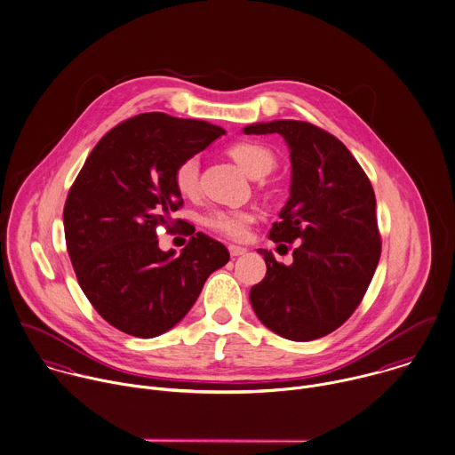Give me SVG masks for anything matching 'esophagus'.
Segmentation results:
<instances>
[{
    "instance_id": "esophagus-1",
    "label": "esophagus",
    "mask_w": 455,
    "mask_h": 455,
    "mask_svg": "<svg viewBox=\"0 0 455 455\" xmlns=\"http://www.w3.org/2000/svg\"><path fill=\"white\" fill-rule=\"evenodd\" d=\"M247 252L245 247H238V245H229V254L233 258H238V256H243Z\"/></svg>"
}]
</instances>
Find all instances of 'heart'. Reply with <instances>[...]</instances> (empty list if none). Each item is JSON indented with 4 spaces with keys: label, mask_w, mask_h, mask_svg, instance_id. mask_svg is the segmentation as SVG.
<instances>
[{
    "label": "heart",
    "mask_w": 455,
    "mask_h": 455,
    "mask_svg": "<svg viewBox=\"0 0 455 455\" xmlns=\"http://www.w3.org/2000/svg\"><path fill=\"white\" fill-rule=\"evenodd\" d=\"M229 155L240 165V169H243L249 176H254L263 171L268 172L274 165V153L270 152L267 147L254 141H240L231 145ZM197 180H199L197 156L185 158L174 171L176 188L183 196H190L197 190ZM254 220H256L254 212L217 210L204 219V224L231 240H245L249 236V231Z\"/></svg>",
    "instance_id": "heart-1"
}]
</instances>
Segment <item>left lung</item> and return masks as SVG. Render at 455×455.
Returning <instances> with one entry per match:
<instances>
[{
	"instance_id": "left-lung-1",
	"label": "left lung",
	"mask_w": 455,
	"mask_h": 455,
	"mask_svg": "<svg viewBox=\"0 0 455 455\" xmlns=\"http://www.w3.org/2000/svg\"><path fill=\"white\" fill-rule=\"evenodd\" d=\"M243 134L284 138L291 158L290 197L268 238L299 240L291 265L259 251L267 275L252 286L251 305L284 339H319L353 314L376 272L381 242L372 185L349 150L312 124L261 122L247 125Z\"/></svg>"
}]
</instances>
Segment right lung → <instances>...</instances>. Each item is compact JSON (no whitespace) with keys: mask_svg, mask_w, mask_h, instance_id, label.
Returning a JSON list of instances; mask_svg holds the SVG:
<instances>
[{"mask_svg":"<svg viewBox=\"0 0 455 455\" xmlns=\"http://www.w3.org/2000/svg\"><path fill=\"white\" fill-rule=\"evenodd\" d=\"M226 131L165 113L138 115L109 131L90 153L63 210L67 251L81 290L115 328L152 339L178 324L206 279L229 261L228 249L196 233L176 256L156 228L183 220L174 171Z\"/></svg>","mask_w":455,"mask_h":455,"instance_id":"right-lung-1","label":"right lung"}]
</instances>
